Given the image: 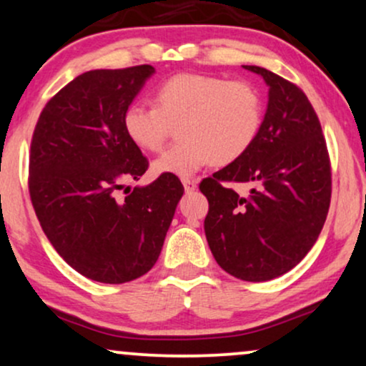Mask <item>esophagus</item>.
<instances>
[{
    "mask_svg": "<svg viewBox=\"0 0 366 366\" xmlns=\"http://www.w3.org/2000/svg\"><path fill=\"white\" fill-rule=\"evenodd\" d=\"M182 184H184V189H186V192H192L194 189L197 187V180L196 179H182Z\"/></svg>",
    "mask_w": 366,
    "mask_h": 366,
    "instance_id": "34e87169",
    "label": "esophagus"
}]
</instances>
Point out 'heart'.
I'll list each match as a JSON object with an SVG mask.
<instances>
[{
  "instance_id": "heart-1",
  "label": "heart",
  "mask_w": 366,
  "mask_h": 366,
  "mask_svg": "<svg viewBox=\"0 0 366 366\" xmlns=\"http://www.w3.org/2000/svg\"><path fill=\"white\" fill-rule=\"evenodd\" d=\"M262 122L255 84L197 72L169 77L155 89V106L135 101L123 114L129 140L149 152H160L179 128V142L154 162L155 174L174 175L238 160L255 143Z\"/></svg>"
}]
</instances>
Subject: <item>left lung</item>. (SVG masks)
I'll return each mask as SVG.
<instances>
[{"mask_svg":"<svg viewBox=\"0 0 366 366\" xmlns=\"http://www.w3.org/2000/svg\"><path fill=\"white\" fill-rule=\"evenodd\" d=\"M270 87L260 133L249 150L201 180L207 243L217 265L247 282L284 275L307 255L331 202V160L311 101L294 82L263 67ZM228 182L253 183L239 197Z\"/></svg>","mask_w":366,"mask_h":366,"instance_id":"left-lung-1","label":"left lung"}]
</instances>
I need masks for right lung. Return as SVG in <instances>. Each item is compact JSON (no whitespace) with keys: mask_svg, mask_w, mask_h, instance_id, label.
<instances>
[{"mask_svg":"<svg viewBox=\"0 0 366 366\" xmlns=\"http://www.w3.org/2000/svg\"><path fill=\"white\" fill-rule=\"evenodd\" d=\"M154 72L143 64L81 74L49 99L31 137L29 191L41 229L74 270L103 284L155 265L184 194L174 174L123 186L149 169L123 114Z\"/></svg>","mask_w":366,"mask_h":366,"instance_id":"right-lung-1","label":"right lung"}]
</instances>
